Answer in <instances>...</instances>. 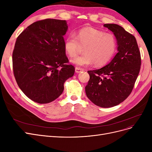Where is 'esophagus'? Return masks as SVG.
<instances>
[{"label":"esophagus","instance_id":"1","mask_svg":"<svg viewBox=\"0 0 152 152\" xmlns=\"http://www.w3.org/2000/svg\"><path fill=\"white\" fill-rule=\"evenodd\" d=\"M84 70L82 68H79V67H76L75 68V72L77 73H80L82 72V71H83Z\"/></svg>","mask_w":152,"mask_h":152}]
</instances>
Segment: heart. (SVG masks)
<instances>
[{"label": "heart", "instance_id": "1", "mask_svg": "<svg viewBox=\"0 0 152 152\" xmlns=\"http://www.w3.org/2000/svg\"><path fill=\"white\" fill-rule=\"evenodd\" d=\"M82 47L85 48L84 54L73 59L71 62L79 66L94 64L100 67L112 58L116 52L117 42L113 34L87 27L78 31L76 36L68 35L64 42L65 51L70 57L75 56Z\"/></svg>", "mask_w": 152, "mask_h": 152}]
</instances>
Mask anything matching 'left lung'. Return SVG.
<instances>
[{"label":"left lung","mask_w":152,"mask_h":152,"mask_svg":"<svg viewBox=\"0 0 152 152\" xmlns=\"http://www.w3.org/2000/svg\"><path fill=\"white\" fill-rule=\"evenodd\" d=\"M117 42L118 53L108 65L87 71L86 95L98 107L110 108L123 102L131 93L140 70L141 54L134 35L116 24H104Z\"/></svg>","instance_id":"left-lung-1"}]
</instances>
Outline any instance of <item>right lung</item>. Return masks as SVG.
<instances>
[{
    "label": "right lung",
    "mask_w": 152,
    "mask_h": 152,
    "mask_svg": "<svg viewBox=\"0 0 152 152\" xmlns=\"http://www.w3.org/2000/svg\"><path fill=\"white\" fill-rule=\"evenodd\" d=\"M66 20L45 19L34 22L16 39L12 53V68L17 84L34 102L48 103L57 99L65 82L74 75L68 64L63 36Z\"/></svg>",
    "instance_id": "add662e5"
}]
</instances>
